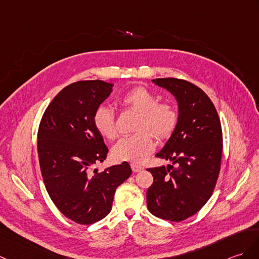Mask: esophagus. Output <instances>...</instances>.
<instances>
[{
    "instance_id": "1",
    "label": "esophagus",
    "mask_w": 259,
    "mask_h": 259,
    "mask_svg": "<svg viewBox=\"0 0 259 259\" xmlns=\"http://www.w3.org/2000/svg\"><path fill=\"white\" fill-rule=\"evenodd\" d=\"M131 169H132V171H134V172H140V171L143 170V167L141 165H138L136 163H132L131 164Z\"/></svg>"
}]
</instances>
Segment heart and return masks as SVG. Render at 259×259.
Masks as SVG:
<instances>
[{
    "label": "heart",
    "instance_id": "heart-1",
    "mask_svg": "<svg viewBox=\"0 0 259 259\" xmlns=\"http://www.w3.org/2000/svg\"><path fill=\"white\" fill-rule=\"evenodd\" d=\"M121 105L139 112L137 134L123 137L112 149V154L118 161L140 163L154 149V139L151 132L159 138H167L177 128L179 113L176 108L166 102L158 104V98L143 87H137L125 93ZM94 124L99 134L108 140L117 136L115 115L110 107L99 106L94 113Z\"/></svg>",
    "mask_w": 259,
    "mask_h": 259
}]
</instances>
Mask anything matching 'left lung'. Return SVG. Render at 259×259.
Instances as JSON below:
<instances>
[{
	"instance_id": "8db88e82",
	"label": "left lung",
	"mask_w": 259,
	"mask_h": 259,
	"mask_svg": "<svg viewBox=\"0 0 259 259\" xmlns=\"http://www.w3.org/2000/svg\"><path fill=\"white\" fill-rule=\"evenodd\" d=\"M178 101L179 121L155 154L172 164L148 169L153 183L147 192L150 213L181 222L194 215L212 196L221 169L223 136L213 102L201 88L178 78H157Z\"/></svg>"
}]
</instances>
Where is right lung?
I'll list each match as a JSON object with an SVG mask.
<instances>
[{"mask_svg": "<svg viewBox=\"0 0 259 259\" xmlns=\"http://www.w3.org/2000/svg\"><path fill=\"white\" fill-rule=\"evenodd\" d=\"M112 86L102 80L70 83L51 101L39 123L37 151L47 193L78 224H93L109 214L116 189L132 172L128 162L94 170L108 153L94 113Z\"/></svg>", "mask_w": 259, "mask_h": 259, "instance_id": "1", "label": "right lung"}]
</instances>
